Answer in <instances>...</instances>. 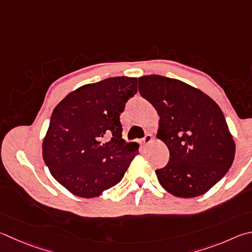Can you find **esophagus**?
<instances>
[{
	"label": "esophagus",
	"mask_w": 252,
	"mask_h": 252,
	"mask_svg": "<svg viewBox=\"0 0 252 252\" xmlns=\"http://www.w3.org/2000/svg\"><path fill=\"white\" fill-rule=\"evenodd\" d=\"M153 140V138H152V135H151V134H145V136H144V138L143 139H142V142H143V143L144 144H148V143H150V142L151 141H152Z\"/></svg>",
	"instance_id": "esophagus-1"
}]
</instances>
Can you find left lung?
<instances>
[{
	"label": "left lung",
	"instance_id": "8db88e82",
	"mask_svg": "<svg viewBox=\"0 0 252 252\" xmlns=\"http://www.w3.org/2000/svg\"><path fill=\"white\" fill-rule=\"evenodd\" d=\"M139 91L158 111L157 138L170 151V161L155 171L159 184L177 197L205 194L226 175L235 158L221 109L203 91L168 77H140Z\"/></svg>",
	"mask_w": 252,
	"mask_h": 252
}]
</instances>
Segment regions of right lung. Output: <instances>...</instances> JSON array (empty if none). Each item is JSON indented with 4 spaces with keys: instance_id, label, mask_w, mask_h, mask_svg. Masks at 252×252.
<instances>
[{
    "instance_id": "obj_1",
    "label": "right lung",
    "mask_w": 252,
    "mask_h": 252,
    "mask_svg": "<svg viewBox=\"0 0 252 252\" xmlns=\"http://www.w3.org/2000/svg\"><path fill=\"white\" fill-rule=\"evenodd\" d=\"M138 91V78L113 77L67 94L50 117L43 158L59 184L76 196L97 197L117 185L139 154L122 139L120 114Z\"/></svg>"
}]
</instances>
